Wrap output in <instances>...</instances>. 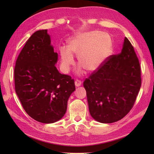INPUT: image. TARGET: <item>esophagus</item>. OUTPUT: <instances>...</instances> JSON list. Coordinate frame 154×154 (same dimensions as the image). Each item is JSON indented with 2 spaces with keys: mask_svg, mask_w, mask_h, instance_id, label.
<instances>
[{
  "mask_svg": "<svg viewBox=\"0 0 154 154\" xmlns=\"http://www.w3.org/2000/svg\"><path fill=\"white\" fill-rule=\"evenodd\" d=\"M81 84H82V82L80 80H75V85L76 87H79L81 85Z\"/></svg>",
  "mask_w": 154,
  "mask_h": 154,
  "instance_id": "esophagus-1",
  "label": "esophagus"
}]
</instances>
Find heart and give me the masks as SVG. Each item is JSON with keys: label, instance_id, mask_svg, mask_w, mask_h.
I'll return each mask as SVG.
<instances>
[{"label": "heart", "instance_id": "b5f03b06", "mask_svg": "<svg viewBox=\"0 0 154 154\" xmlns=\"http://www.w3.org/2000/svg\"><path fill=\"white\" fill-rule=\"evenodd\" d=\"M112 39L106 32L92 31L79 34L68 42V48L60 50V67L64 73H68L75 63L72 54L77 55L78 63L87 71L97 70L109 55L112 48Z\"/></svg>", "mask_w": 154, "mask_h": 154}]
</instances>
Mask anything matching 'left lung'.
I'll return each mask as SVG.
<instances>
[{
	"label": "left lung",
	"instance_id": "1",
	"mask_svg": "<svg viewBox=\"0 0 154 154\" xmlns=\"http://www.w3.org/2000/svg\"><path fill=\"white\" fill-rule=\"evenodd\" d=\"M141 83L138 58L126 37L122 51L108 57L83 82L91 116L102 123L123 119L132 109Z\"/></svg>",
	"mask_w": 154,
	"mask_h": 154
}]
</instances>
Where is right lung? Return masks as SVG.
Masks as SVG:
<instances>
[{
  "instance_id": "1",
  "label": "right lung",
  "mask_w": 154,
  "mask_h": 154,
  "mask_svg": "<svg viewBox=\"0 0 154 154\" xmlns=\"http://www.w3.org/2000/svg\"><path fill=\"white\" fill-rule=\"evenodd\" d=\"M57 60L47 30H42L31 35L16 61V93L26 113L42 123L60 120L75 89L71 76L55 67Z\"/></svg>"
}]
</instances>
